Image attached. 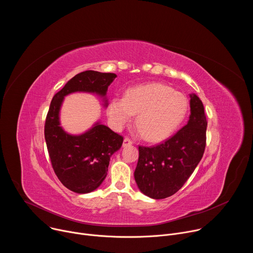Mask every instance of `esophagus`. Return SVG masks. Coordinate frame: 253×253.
I'll return each mask as SVG.
<instances>
[{
    "instance_id": "1",
    "label": "esophagus",
    "mask_w": 253,
    "mask_h": 253,
    "mask_svg": "<svg viewBox=\"0 0 253 253\" xmlns=\"http://www.w3.org/2000/svg\"><path fill=\"white\" fill-rule=\"evenodd\" d=\"M133 144V141L131 140V139H129V138H125L124 139V141H123V146L124 147H126V146H130V145H132Z\"/></svg>"
}]
</instances>
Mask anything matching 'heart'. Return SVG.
<instances>
[{
  "label": "heart",
  "mask_w": 253,
  "mask_h": 253,
  "mask_svg": "<svg viewBox=\"0 0 253 253\" xmlns=\"http://www.w3.org/2000/svg\"><path fill=\"white\" fill-rule=\"evenodd\" d=\"M188 111L185 95L173 88L152 83L131 88L124 97H114L108 106V117L116 130L128 124L133 114L144 138L158 142L169 137L182 123Z\"/></svg>",
  "instance_id": "b5f03b06"
}]
</instances>
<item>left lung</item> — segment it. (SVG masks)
Masks as SVG:
<instances>
[{"label":"left lung","mask_w":253,"mask_h":253,"mask_svg":"<svg viewBox=\"0 0 253 253\" xmlns=\"http://www.w3.org/2000/svg\"><path fill=\"white\" fill-rule=\"evenodd\" d=\"M206 128L203 104L198 96L190 94L187 124L159 145L139 146L134 177L140 191L153 199H163L181 188L203 156Z\"/></svg>","instance_id":"1"}]
</instances>
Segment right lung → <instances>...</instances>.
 Returning a JSON list of instances; mask_svg holds the SVG:
<instances>
[{
    "mask_svg": "<svg viewBox=\"0 0 253 253\" xmlns=\"http://www.w3.org/2000/svg\"><path fill=\"white\" fill-rule=\"evenodd\" d=\"M116 77L114 73L82 72L69 80L50 104L45 122L49 156L62 184L73 192L89 193L102 184L110 158L121 148L123 137L100 122L80 135L67 133L60 123L62 103L69 94L85 92L102 97L104 107H107V90Z\"/></svg>",
    "mask_w": 253,
    "mask_h": 253,
    "instance_id": "add662e5",
    "label": "right lung"
}]
</instances>
